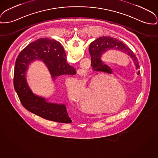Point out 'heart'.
<instances>
[{
	"label": "heart",
	"mask_w": 158,
	"mask_h": 158,
	"mask_svg": "<svg viewBox=\"0 0 158 158\" xmlns=\"http://www.w3.org/2000/svg\"><path fill=\"white\" fill-rule=\"evenodd\" d=\"M105 80L103 74H97L86 86L82 87V90L81 84L74 81L67 86L69 100L73 103L77 102L81 108L86 111L94 110L97 109V104L100 109H104L107 106V89L102 87Z\"/></svg>",
	"instance_id": "b5f03b06"
}]
</instances>
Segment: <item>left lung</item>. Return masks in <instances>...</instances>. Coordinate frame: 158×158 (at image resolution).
Returning a JSON list of instances; mask_svg holds the SVG:
<instances>
[{"label":"left lung","instance_id":"obj_1","mask_svg":"<svg viewBox=\"0 0 158 158\" xmlns=\"http://www.w3.org/2000/svg\"><path fill=\"white\" fill-rule=\"evenodd\" d=\"M111 48L127 53L132 58L136 65V69H139V63L136 56L125 44L114 37L102 36L93 41L89 47V52L91 58V65L93 67H96L97 70L110 73L111 69H109L108 66L103 65L102 61L101 60V56L106 51ZM104 68H106L105 70ZM139 73L140 71H139L138 74Z\"/></svg>","mask_w":158,"mask_h":158}]
</instances>
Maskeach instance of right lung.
<instances>
[{"label":"right lung","mask_w":158,"mask_h":158,"mask_svg":"<svg viewBox=\"0 0 158 158\" xmlns=\"http://www.w3.org/2000/svg\"><path fill=\"white\" fill-rule=\"evenodd\" d=\"M35 59L43 60L54 79L62 74L76 73L74 67L67 63L63 47L58 41L41 38L30 44L19 54L14 69V89L22 105L28 111L47 120L71 123L64 104L48 102L29 88L25 74L29 63Z\"/></svg>","instance_id":"right-lung-1"}]
</instances>
